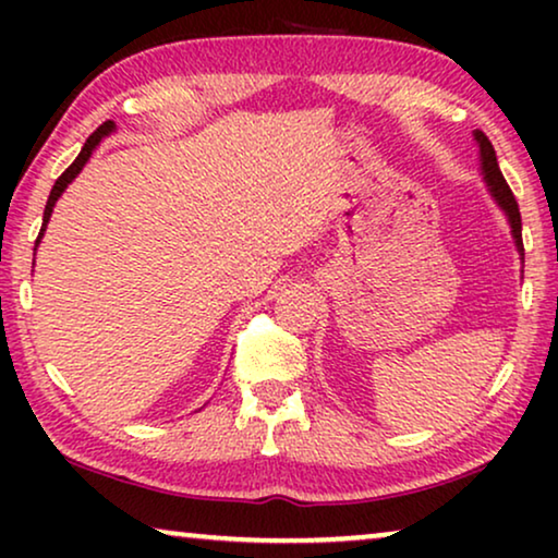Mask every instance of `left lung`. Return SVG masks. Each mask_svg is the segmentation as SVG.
<instances>
[{
    "label": "left lung",
    "mask_w": 558,
    "mask_h": 558,
    "mask_svg": "<svg viewBox=\"0 0 558 558\" xmlns=\"http://www.w3.org/2000/svg\"><path fill=\"white\" fill-rule=\"evenodd\" d=\"M475 142L480 147V165H483V174H485V182H487V190H490V195L495 197V203L500 205L502 210H506L508 216V223L513 228V239H515V248L521 251L523 256V235H521V210H518V203L513 193H510L506 178H502L500 167H498V159H495V149L490 140L483 132H475Z\"/></svg>",
    "instance_id": "1"
}]
</instances>
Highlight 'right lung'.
Masks as SVG:
<instances>
[{"mask_svg":"<svg viewBox=\"0 0 558 558\" xmlns=\"http://www.w3.org/2000/svg\"><path fill=\"white\" fill-rule=\"evenodd\" d=\"M113 132V121H104L101 126L96 129L94 134L88 136L86 140V144H83V149H81V155L75 157V162L68 167V170L60 174V178L56 180V185H52V190H50V197H48V205H45V213H43V228H40V235H37V241H35V246L37 243H40V239H43V233H45V226H48V220H50V216H52V208H56V203H58V197L63 195V190L71 185V182L78 178V172L83 170V165L88 162V157L94 155V149L98 147V144H101V140L104 136H109Z\"/></svg>","mask_w":558,"mask_h":558,"instance_id":"right-lung-1","label":"right lung"}]
</instances>
